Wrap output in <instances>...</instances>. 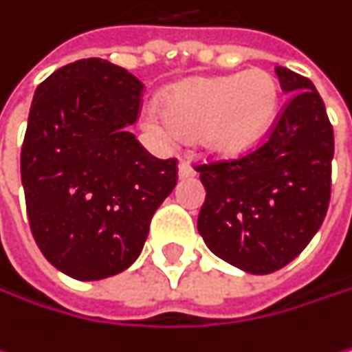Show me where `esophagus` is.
Instances as JSON below:
<instances>
[{
    "label": "esophagus",
    "instance_id": "1",
    "mask_svg": "<svg viewBox=\"0 0 352 352\" xmlns=\"http://www.w3.org/2000/svg\"><path fill=\"white\" fill-rule=\"evenodd\" d=\"M194 175H196V170H194V166L190 164V162H186V160H182L179 162V177H194Z\"/></svg>",
    "mask_w": 352,
    "mask_h": 352
}]
</instances>
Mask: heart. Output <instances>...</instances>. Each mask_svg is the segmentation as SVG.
<instances>
[{"label": "heart", "instance_id": "b5f03b06", "mask_svg": "<svg viewBox=\"0 0 352 352\" xmlns=\"http://www.w3.org/2000/svg\"><path fill=\"white\" fill-rule=\"evenodd\" d=\"M280 106V87L265 68L194 79L162 98V114L146 116V127L164 142L177 135L198 138L200 148L217 158L250 152L269 133Z\"/></svg>", "mask_w": 352, "mask_h": 352}]
</instances>
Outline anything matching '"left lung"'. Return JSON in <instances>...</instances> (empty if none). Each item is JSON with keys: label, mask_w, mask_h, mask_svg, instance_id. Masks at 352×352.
Here are the masks:
<instances>
[{"label": "left lung", "mask_w": 352, "mask_h": 352, "mask_svg": "<svg viewBox=\"0 0 352 352\" xmlns=\"http://www.w3.org/2000/svg\"><path fill=\"white\" fill-rule=\"evenodd\" d=\"M292 94L263 144L234 160L198 164L206 200L198 232L210 252L265 275L294 261L328 212L334 129L315 85L275 66Z\"/></svg>", "instance_id": "obj_1"}]
</instances>
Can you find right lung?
I'll use <instances>...</instances> for the list:
<instances>
[{
  "label": "right lung",
  "mask_w": 352,
  "mask_h": 352,
  "mask_svg": "<svg viewBox=\"0 0 352 352\" xmlns=\"http://www.w3.org/2000/svg\"><path fill=\"white\" fill-rule=\"evenodd\" d=\"M144 85L102 58L58 68L37 87L20 152L33 238L74 280H104L140 256L177 186V160L152 156L129 124Z\"/></svg>",
  "instance_id": "right-lung-1"
}]
</instances>
